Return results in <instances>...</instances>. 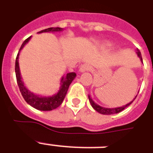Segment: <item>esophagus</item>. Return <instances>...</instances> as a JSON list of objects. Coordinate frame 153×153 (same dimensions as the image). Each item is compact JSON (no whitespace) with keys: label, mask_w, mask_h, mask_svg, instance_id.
Here are the masks:
<instances>
[{"label":"esophagus","mask_w":153,"mask_h":153,"mask_svg":"<svg viewBox=\"0 0 153 153\" xmlns=\"http://www.w3.org/2000/svg\"><path fill=\"white\" fill-rule=\"evenodd\" d=\"M91 69V67L88 65V64H84V65H82L80 66L79 71H80L81 72H85V71H90Z\"/></svg>","instance_id":"1"}]
</instances>
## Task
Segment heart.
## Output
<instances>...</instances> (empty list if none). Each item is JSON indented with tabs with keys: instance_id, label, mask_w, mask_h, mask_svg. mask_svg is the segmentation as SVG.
Segmentation results:
<instances>
[{
	"instance_id": "heart-1",
	"label": "heart",
	"mask_w": 153,
	"mask_h": 153,
	"mask_svg": "<svg viewBox=\"0 0 153 153\" xmlns=\"http://www.w3.org/2000/svg\"><path fill=\"white\" fill-rule=\"evenodd\" d=\"M108 45H110V44H108Z\"/></svg>"
}]
</instances>
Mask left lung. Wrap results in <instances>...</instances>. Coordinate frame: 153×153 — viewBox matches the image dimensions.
Returning <instances> with one entry per match:
<instances>
[{
  "label": "left lung",
  "mask_w": 153,
  "mask_h": 153,
  "mask_svg": "<svg viewBox=\"0 0 153 153\" xmlns=\"http://www.w3.org/2000/svg\"><path fill=\"white\" fill-rule=\"evenodd\" d=\"M136 53H137L138 57L140 58L141 62H143V58H142V54H141L139 50H138L137 49V51H136ZM136 97H137V95H136V96H135L133 99H132V101H131V102H130L129 103H128V104H126V105H123V106H122V107H118V108H105V107H102V106H100L99 105L96 104V103H95V102L92 100V99H91V97H90V95H88V99H89V102H90V103H91V106H92V108H94V109H95L96 111L99 112L100 114H103V115H113V114L119 113V112L122 111L123 110H124L126 107H128L130 104H132V102L135 100Z\"/></svg>",
  "instance_id": "8db88e82"
}]
</instances>
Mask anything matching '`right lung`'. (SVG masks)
Listing matches in <instances>:
<instances>
[{"instance_id":"add662e5","label":"right lung","mask_w":153,"mask_h":153,"mask_svg":"<svg viewBox=\"0 0 153 153\" xmlns=\"http://www.w3.org/2000/svg\"><path fill=\"white\" fill-rule=\"evenodd\" d=\"M62 30H63V28H61V27H49V28L41 30L38 33L40 34V33L43 32H58V31H62ZM30 38H31V36L27 38L21 45L19 51L18 53V55H17V58H16L15 73L17 82H18L21 95L27 104L32 106L33 108H36L38 110H41V111H51V110L58 108V106H60V105L62 104L66 94H67L69 85H71L72 81L76 77V74L75 72H70L68 73L65 76H62V79H61L60 89L57 94L52 95V96H41V95H36V94L31 92L30 90L27 89V87L24 84V82L22 81V78H21L18 58H19L20 51L25 47V45L29 42Z\"/></svg>"}]
</instances>
